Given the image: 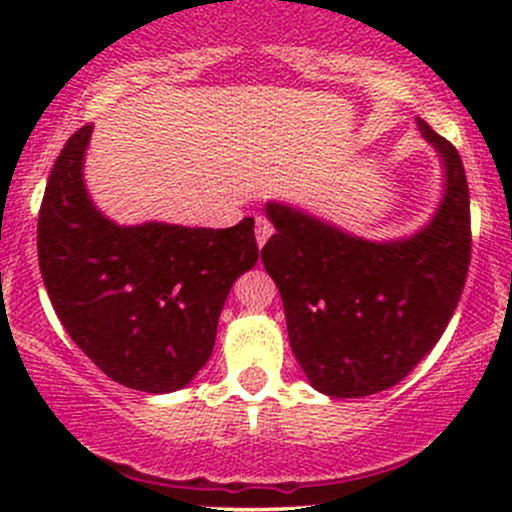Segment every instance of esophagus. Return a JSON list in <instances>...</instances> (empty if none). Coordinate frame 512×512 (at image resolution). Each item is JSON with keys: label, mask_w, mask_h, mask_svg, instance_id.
<instances>
[{"label": "esophagus", "mask_w": 512, "mask_h": 512, "mask_svg": "<svg viewBox=\"0 0 512 512\" xmlns=\"http://www.w3.org/2000/svg\"><path fill=\"white\" fill-rule=\"evenodd\" d=\"M275 232V227H272L270 220L265 218H257L255 220V240H257V247L265 245L267 240H270V235Z\"/></svg>", "instance_id": "1"}]
</instances>
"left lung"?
Segmentation results:
<instances>
[{
	"instance_id": "8db88e82",
	"label": "left lung",
	"mask_w": 512,
	"mask_h": 512,
	"mask_svg": "<svg viewBox=\"0 0 512 512\" xmlns=\"http://www.w3.org/2000/svg\"><path fill=\"white\" fill-rule=\"evenodd\" d=\"M443 158L446 193L431 223L369 242L282 203L262 262L285 304L292 352L309 384L359 399L399 384L446 332L471 265V198L456 146L418 118Z\"/></svg>"
}]
</instances>
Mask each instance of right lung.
<instances>
[{
  "instance_id": "1",
  "label": "right lung",
  "mask_w": 512,
  "mask_h": 512,
  "mask_svg": "<svg viewBox=\"0 0 512 512\" xmlns=\"http://www.w3.org/2000/svg\"><path fill=\"white\" fill-rule=\"evenodd\" d=\"M91 131L66 141L41 200L36 250L46 292L103 374L148 394L178 391L213 354L230 287L255 267V220L225 230L111 223L84 185Z\"/></svg>"
}]
</instances>
